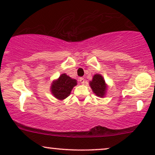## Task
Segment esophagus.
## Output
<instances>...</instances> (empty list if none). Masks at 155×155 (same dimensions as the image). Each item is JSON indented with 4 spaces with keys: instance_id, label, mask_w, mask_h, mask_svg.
I'll return each mask as SVG.
<instances>
[{
    "instance_id": "34e87169",
    "label": "esophagus",
    "mask_w": 155,
    "mask_h": 155,
    "mask_svg": "<svg viewBox=\"0 0 155 155\" xmlns=\"http://www.w3.org/2000/svg\"><path fill=\"white\" fill-rule=\"evenodd\" d=\"M79 81H80V82H81V84H84V78H82V77H80L79 78Z\"/></svg>"
}]
</instances>
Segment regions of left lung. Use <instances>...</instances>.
I'll return each instance as SVG.
<instances>
[{
    "label": "left lung",
    "mask_w": 155,
    "mask_h": 155,
    "mask_svg": "<svg viewBox=\"0 0 155 155\" xmlns=\"http://www.w3.org/2000/svg\"><path fill=\"white\" fill-rule=\"evenodd\" d=\"M92 91L97 96L104 97L106 93V87L104 78L100 74H95L92 78V81L90 83Z\"/></svg>",
    "instance_id": "left-lung-1"
}]
</instances>
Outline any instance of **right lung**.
Listing matches in <instances>:
<instances>
[{"label":"right lung","instance_id":"add662e5","mask_svg":"<svg viewBox=\"0 0 155 155\" xmlns=\"http://www.w3.org/2000/svg\"><path fill=\"white\" fill-rule=\"evenodd\" d=\"M76 80L73 79L65 74H63L57 81L53 82L51 91L56 98L63 100L70 95L73 87L76 86Z\"/></svg>","mask_w":155,"mask_h":155}]
</instances>
